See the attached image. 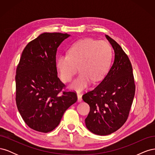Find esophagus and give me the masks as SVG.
I'll return each instance as SVG.
<instances>
[{"label": "esophagus", "instance_id": "obj_1", "mask_svg": "<svg viewBox=\"0 0 155 155\" xmlns=\"http://www.w3.org/2000/svg\"><path fill=\"white\" fill-rule=\"evenodd\" d=\"M77 96H78V102H81L82 101V95L81 94L78 93L77 94Z\"/></svg>", "mask_w": 155, "mask_h": 155}]
</instances>
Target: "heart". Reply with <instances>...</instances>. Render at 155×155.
<instances>
[{
	"label": "heart",
	"mask_w": 155,
	"mask_h": 155,
	"mask_svg": "<svg viewBox=\"0 0 155 155\" xmlns=\"http://www.w3.org/2000/svg\"><path fill=\"white\" fill-rule=\"evenodd\" d=\"M112 58L110 45L104 41L87 38L75 43L68 51V55H60L56 66L61 80L69 82L78 71V78L70 87L78 91L85 89L91 83L103 79L109 68Z\"/></svg>",
	"instance_id": "b5f03b06"
}]
</instances>
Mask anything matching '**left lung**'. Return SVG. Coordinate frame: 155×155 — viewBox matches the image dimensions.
<instances>
[{
    "instance_id": "left-lung-1",
    "label": "left lung",
    "mask_w": 155,
    "mask_h": 155,
    "mask_svg": "<svg viewBox=\"0 0 155 155\" xmlns=\"http://www.w3.org/2000/svg\"><path fill=\"white\" fill-rule=\"evenodd\" d=\"M114 51V60L109 72L92 91L83 96L90 106L85 119L92 133L105 136L115 132L127 120L135 93L132 65L121 46L105 35Z\"/></svg>"
}]
</instances>
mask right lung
I'll use <instances>...</instances> for the list:
<instances>
[{
	"label": "right lung",
	"mask_w": 155,
	"mask_h": 155,
	"mask_svg": "<svg viewBox=\"0 0 155 155\" xmlns=\"http://www.w3.org/2000/svg\"><path fill=\"white\" fill-rule=\"evenodd\" d=\"M68 34H41L22 51L16 70V104L23 120L41 133L54 130L68 107L77 101L76 94L61 92L65 87L58 78L56 52Z\"/></svg>",
	"instance_id": "obj_1"
}]
</instances>
